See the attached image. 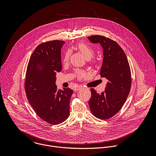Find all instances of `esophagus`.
Here are the masks:
<instances>
[{
  "instance_id": "esophagus-1",
  "label": "esophagus",
  "mask_w": 156,
  "mask_h": 156,
  "mask_svg": "<svg viewBox=\"0 0 156 156\" xmlns=\"http://www.w3.org/2000/svg\"><path fill=\"white\" fill-rule=\"evenodd\" d=\"M82 86H81V85H77V86H76L75 88H74V90H80V89H82Z\"/></svg>"
}]
</instances>
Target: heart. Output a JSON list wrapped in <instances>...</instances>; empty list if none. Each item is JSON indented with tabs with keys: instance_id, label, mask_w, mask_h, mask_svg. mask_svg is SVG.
Returning a JSON list of instances; mask_svg holds the SVG:
<instances>
[{
	"instance_id": "1",
	"label": "heart",
	"mask_w": 156,
	"mask_h": 156,
	"mask_svg": "<svg viewBox=\"0 0 156 156\" xmlns=\"http://www.w3.org/2000/svg\"><path fill=\"white\" fill-rule=\"evenodd\" d=\"M76 48L78 51H79L86 59H90L94 55V48L90 46L89 45L87 44L84 43H79L76 45ZM70 57V51H67L65 53L64 56L63 58V62L64 64L67 63ZM92 62H94V61H92ZM76 75L79 79H82L87 76V74L84 71H80L77 70L76 71Z\"/></svg>"
}]
</instances>
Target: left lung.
Wrapping results in <instances>:
<instances>
[{
	"mask_svg": "<svg viewBox=\"0 0 156 156\" xmlns=\"http://www.w3.org/2000/svg\"><path fill=\"white\" fill-rule=\"evenodd\" d=\"M88 38L92 43L100 44L103 48L100 76L108 80L105 90L101 94L90 89L89 108L97 118L109 119L120 111L129 94L132 84L130 68L126 55L116 42L101 35Z\"/></svg>",
	"mask_w": 156,
	"mask_h": 156,
	"instance_id": "8db88e82",
	"label": "left lung"
}]
</instances>
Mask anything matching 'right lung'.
Here are the masks:
<instances>
[{
	"mask_svg": "<svg viewBox=\"0 0 156 156\" xmlns=\"http://www.w3.org/2000/svg\"><path fill=\"white\" fill-rule=\"evenodd\" d=\"M64 41L53 40L38 45L32 54L26 73L24 87L33 109L45 122L56 125L69 115L73 92L69 88L57 89L56 74L62 70L61 50Z\"/></svg>",
	"mask_w": 156,
	"mask_h": 156,
	"instance_id": "add662e5",
	"label": "right lung"
}]
</instances>
